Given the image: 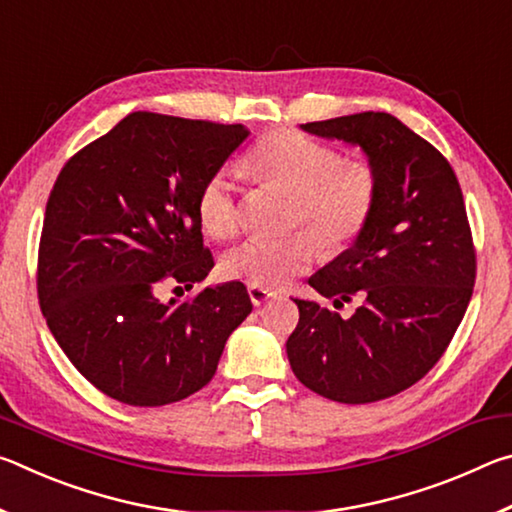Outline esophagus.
I'll list each match as a JSON object with an SVG mask.
<instances>
[{
	"label": "esophagus",
	"instance_id": "esophagus-1",
	"mask_svg": "<svg viewBox=\"0 0 512 512\" xmlns=\"http://www.w3.org/2000/svg\"><path fill=\"white\" fill-rule=\"evenodd\" d=\"M248 296H250V300H253V305L259 307V305H264V302L273 300L277 293L275 291H268V289H262V287H248Z\"/></svg>",
	"mask_w": 512,
	"mask_h": 512
}]
</instances>
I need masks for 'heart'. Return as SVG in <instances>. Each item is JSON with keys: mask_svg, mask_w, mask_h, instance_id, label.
Wrapping results in <instances>:
<instances>
[{"mask_svg": "<svg viewBox=\"0 0 512 512\" xmlns=\"http://www.w3.org/2000/svg\"><path fill=\"white\" fill-rule=\"evenodd\" d=\"M246 167L266 183L296 196L293 223H307L327 248H341L366 228L377 201V173L363 160L341 162L332 146L298 131L266 135L248 153ZM205 235L225 239L237 230V198L228 171L205 180L196 201ZM320 241L302 230L282 239H248L223 255V273L250 287L280 289L305 273Z\"/></svg>", "mask_w": 512, "mask_h": 512, "instance_id": "b5f03b06", "label": "heart"}]
</instances>
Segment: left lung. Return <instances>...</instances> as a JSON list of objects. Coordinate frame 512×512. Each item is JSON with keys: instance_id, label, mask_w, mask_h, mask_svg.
Wrapping results in <instances>:
<instances>
[{"instance_id": "obj_1", "label": "left lung", "mask_w": 512, "mask_h": 512, "mask_svg": "<svg viewBox=\"0 0 512 512\" xmlns=\"http://www.w3.org/2000/svg\"><path fill=\"white\" fill-rule=\"evenodd\" d=\"M300 128L359 146L377 173V201L352 246L309 277L334 307H359L341 318L296 300L291 370L327 400H386L436 366L470 305L476 257L461 185L443 155L388 112Z\"/></svg>"}]
</instances>
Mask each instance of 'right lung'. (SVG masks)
Instances as JSON below:
<instances>
[{
	"mask_svg": "<svg viewBox=\"0 0 512 512\" xmlns=\"http://www.w3.org/2000/svg\"><path fill=\"white\" fill-rule=\"evenodd\" d=\"M246 137L241 124L131 112L60 171L42 225L40 307L67 359L112 400L164 406L201 391L253 311L241 282L155 296L212 271L198 192Z\"/></svg>",
	"mask_w": 512,
	"mask_h": 512,
	"instance_id": "obj_1",
	"label": "right lung"
}]
</instances>
